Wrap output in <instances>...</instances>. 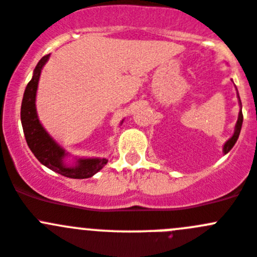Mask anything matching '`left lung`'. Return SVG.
I'll list each match as a JSON object with an SVG mask.
<instances>
[{
	"label": "left lung",
	"instance_id": "obj_1",
	"mask_svg": "<svg viewBox=\"0 0 257 257\" xmlns=\"http://www.w3.org/2000/svg\"><path fill=\"white\" fill-rule=\"evenodd\" d=\"M239 102H241V101H239ZM242 121H243V115H242V111H239L238 119H237L236 129H234L233 136H232L231 138H229V140L227 141L226 145H224V147H223V152H224V155H226V153H228L229 151L232 150V147H233V146H234V143H236L237 140H238L239 132H241V126H242Z\"/></svg>",
	"mask_w": 257,
	"mask_h": 257
}]
</instances>
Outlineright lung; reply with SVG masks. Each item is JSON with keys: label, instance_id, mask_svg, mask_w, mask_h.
<instances>
[{"label": "right lung", "instance_id": "1", "mask_svg": "<svg viewBox=\"0 0 257 257\" xmlns=\"http://www.w3.org/2000/svg\"><path fill=\"white\" fill-rule=\"evenodd\" d=\"M48 58L49 54L40 59L34 69L33 78L28 83L24 92L23 102H21V124H23L26 143L40 164L47 166L48 169L71 179H87L93 176L107 164L106 158H81L76 166H66L63 164L66 152L52 140V137L45 132L38 119L35 96H37L40 72L43 66L47 63Z\"/></svg>", "mask_w": 257, "mask_h": 257}]
</instances>
